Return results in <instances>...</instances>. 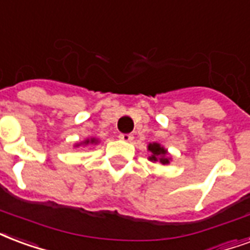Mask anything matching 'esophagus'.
<instances>
[{
  "instance_id": "1",
  "label": "esophagus",
  "mask_w": 250,
  "mask_h": 250,
  "mask_svg": "<svg viewBox=\"0 0 250 250\" xmlns=\"http://www.w3.org/2000/svg\"><path fill=\"white\" fill-rule=\"evenodd\" d=\"M119 139L123 140V142H132L134 139V136L131 134H120L119 135Z\"/></svg>"
}]
</instances>
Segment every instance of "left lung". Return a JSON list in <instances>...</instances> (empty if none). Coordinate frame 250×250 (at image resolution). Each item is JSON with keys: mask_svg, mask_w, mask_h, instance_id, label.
I'll return each mask as SVG.
<instances>
[{"mask_svg": "<svg viewBox=\"0 0 250 250\" xmlns=\"http://www.w3.org/2000/svg\"><path fill=\"white\" fill-rule=\"evenodd\" d=\"M147 149L149 151L148 160L152 163H159L163 166H168L172 160V155L168 152V149L158 142L148 143Z\"/></svg>", "mask_w": 250, "mask_h": 250, "instance_id": "obj_1", "label": "left lung"}]
</instances>
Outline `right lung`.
Segmentation results:
<instances>
[{
    "mask_svg": "<svg viewBox=\"0 0 250 250\" xmlns=\"http://www.w3.org/2000/svg\"><path fill=\"white\" fill-rule=\"evenodd\" d=\"M99 143V139L98 138H87V139L82 140L79 143L74 144L75 148H81V147H88V146H97Z\"/></svg>",
    "mask_w": 250,
    "mask_h": 250,
    "instance_id": "obj_1",
    "label": "right lung"
}]
</instances>
